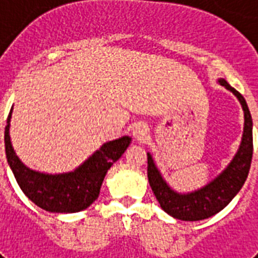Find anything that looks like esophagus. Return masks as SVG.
<instances>
[{
    "mask_svg": "<svg viewBox=\"0 0 258 258\" xmlns=\"http://www.w3.org/2000/svg\"><path fill=\"white\" fill-rule=\"evenodd\" d=\"M147 134H149V128H147V125L143 124V123H137V124L134 125L133 135L138 142L145 141L146 137H147Z\"/></svg>",
    "mask_w": 258,
    "mask_h": 258,
    "instance_id": "34e87169",
    "label": "esophagus"
}]
</instances>
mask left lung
Returning <instances> with one entry per match:
<instances>
[{
  "mask_svg": "<svg viewBox=\"0 0 258 258\" xmlns=\"http://www.w3.org/2000/svg\"><path fill=\"white\" fill-rule=\"evenodd\" d=\"M218 83L234 93V96L242 105L245 119L240 149L228 167L220 175L196 191L180 194L174 191L166 183V180L154 163L151 154L147 153V176L150 186L153 188L161 208L176 220L201 221L214 216L228 206L229 202L237 196V192L240 191L248 178L253 155V121L250 111L244 96L229 86L225 79H220Z\"/></svg>",
  "mask_w": 258,
  "mask_h": 258,
  "instance_id": "8db88e82",
  "label": "left lung"
}]
</instances>
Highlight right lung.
<instances>
[{
	"instance_id": "add662e5",
	"label": "right lung",
	"mask_w": 258,
	"mask_h": 258,
	"mask_svg": "<svg viewBox=\"0 0 258 258\" xmlns=\"http://www.w3.org/2000/svg\"><path fill=\"white\" fill-rule=\"evenodd\" d=\"M13 109V108H12ZM12 109L5 127V153L18 186L38 208L52 213H78L97 200L108 169L124 154L131 138L107 142L76 170L64 174H45L26 167L14 153L9 127Z\"/></svg>"
}]
</instances>
